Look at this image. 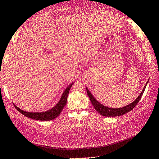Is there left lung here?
Listing matches in <instances>:
<instances>
[{
	"instance_id": "left-lung-1",
	"label": "left lung",
	"mask_w": 159,
	"mask_h": 159,
	"mask_svg": "<svg viewBox=\"0 0 159 159\" xmlns=\"http://www.w3.org/2000/svg\"><path fill=\"white\" fill-rule=\"evenodd\" d=\"M148 83V81H147ZM147 83L146 84L145 86L144 87L143 91H141V93L139 94L138 96V98L134 101L133 102L131 103H130L128 105H126V106L121 107V108H111V107H108L105 106V105H102V103H100L99 102H98L96 99L93 97V95L91 93L89 89L86 88V91H87V93L88 97L91 101V103H92L93 106L94 107L95 109L102 116L105 117H117L120 116V115H124L125 113H127L128 112L131 111L136 106V105L139 102V100L141 99V96L143 95L144 91H145L146 86L147 85Z\"/></svg>"
}]
</instances>
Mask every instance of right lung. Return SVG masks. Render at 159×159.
Masks as SVG:
<instances>
[{
  "instance_id": "right-lung-1",
  "label": "right lung",
  "mask_w": 159,
  "mask_h": 159,
  "mask_svg": "<svg viewBox=\"0 0 159 159\" xmlns=\"http://www.w3.org/2000/svg\"><path fill=\"white\" fill-rule=\"evenodd\" d=\"M74 83L70 84L68 87H67V88L64 91L63 94H62L58 103H57L54 107L46 111L34 113L27 112L25 111L20 109V108H18L15 105H14L19 112L21 113L22 115H25L27 117H29L30 119L35 120H40V121H50V120L54 119L58 116L62 109H64L66 104L67 103V101H68V96L70 89L71 88L72 85L74 84Z\"/></svg>"
}]
</instances>
